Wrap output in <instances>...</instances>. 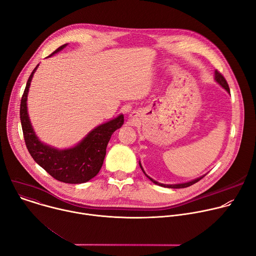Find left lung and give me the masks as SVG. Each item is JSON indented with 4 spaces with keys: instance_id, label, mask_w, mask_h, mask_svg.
I'll list each match as a JSON object with an SVG mask.
<instances>
[{
    "instance_id": "8db88e82",
    "label": "left lung",
    "mask_w": 256,
    "mask_h": 256,
    "mask_svg": "<svg viewBox=\"0 0 256 256\" xmlns=\"http://www.w3.org/2000/svg\"><path fill=\"white\" fill-rule=\"evenodd\" d=\"M214 78H216V81L220 84L223 88H225L229 93H230V88H229V85H228V83H227V81H226V79H225V77L221 74L220 72H218V70H216V72H214ZM140 168H142V172L144 173V169H142V165H140ZM144 175L147 176L150 180H152L155 184H158V186H164V188H188V186H192V184H194L196 182H198V181H200L202 178H204V176H202V177H200V178H196V179H194V180H192V181H190V182H186V184H172V186H170V184H159V182H157V181H155V180H153L152 178H150L147 174L144 173Z\"/></svg>"
}]
</instances>
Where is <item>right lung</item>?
<instances>
[{
	"mask_svg": "<svg viewBox=\"0 0 256 256\" xmlns=\"http://www.w3.org/2000/svg\"><path fill=\"white\" fill-rule=\"evenodd\" d=\"M66 44L56 48L50 56L62 50ZM36 66L28 78L20 103V120L24 140L34 161L54 179L64 184H84L100 171L106 155L107 144L112 134L124 124V116L95 128L75 148L56 150L44 144L36 138L27 114V94Z\"/></svg>",
	"mask_w": 256,
	"mask_h": 256,
	"instance_id": "right-lung-1",
	"label": "right lung"
}]
</instances>
